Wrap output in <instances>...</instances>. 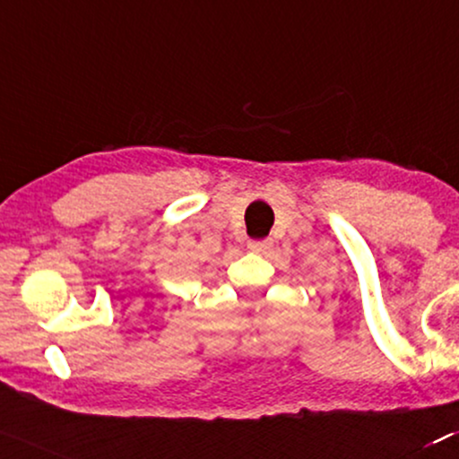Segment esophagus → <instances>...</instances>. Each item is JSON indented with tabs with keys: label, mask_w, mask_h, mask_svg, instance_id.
I'll use <instances>...</instances> for the list:
<instances>
[{
	"label": "esophagus",
	"mask_w": 459,
	"mask_h": 459,
	"mask_svg": "<svg viewBox=\"0 0 459 459\" xmlns=\"http://www.w3.org/2000/svg\"><path fill=\"white\" fill-rule=\"evenodd\" d=\"M248 248L255 253H265L270 248V242L268 240H251L248 242Z\"/></svg>",
	"instance_id": "34e87169"
}]
</instances>
